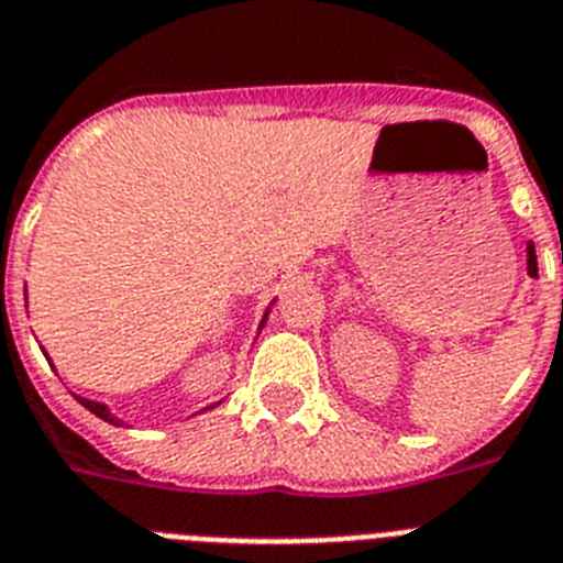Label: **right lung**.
<instances>
[{
    "label": "right lung",
    "mask_w": 563,
    "mask_h": 563,
    "mask_svg": "<svg viewBox=\"0 0 563 563\" xmlns=\"http://www.w3.org/2000/svg\"><path fill=\"white\" fill-rule=\"evenodd\" d=\"M272 303H274V300H272ZM268 312H272V306H268L266 314H263V321H260V329H263V323H266ZM75 399L80 401V405H84L86 410H91V413L98 416V419H103V422H109V424H123L121 419H118V416L109 413V408H107V405H103V401H91V399H84V396H75ZM217 405H219V401H217ZM210 408H213V405H210ZM210 408H205V410H210Z\"/></svg>",
    "instance_id": "obj_1"
}]
</instances>
